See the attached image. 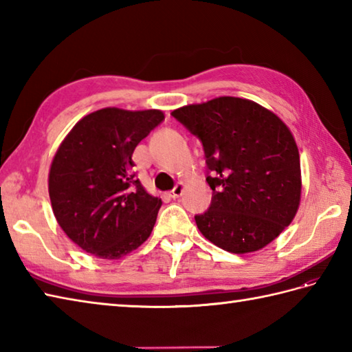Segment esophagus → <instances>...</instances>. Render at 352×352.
I'll return each instance as SVG.
<instances>
[{
	"mask_svg": "<svg viewBox=\"0 0 352 352\" xmlns=\"http://www.w3.org/2000/svg\"><path fill=\"white\" fill-rule=\"evenodd\" d=\"M184 192V183H177L174 189L170 190V197L172 198H180Z\"/></svg>",
	"mask_w": 352,
	"mask_h": 352,
	"instance_id": "1",
	"label": "esophagus"
}]
</instances>
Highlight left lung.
Masks as SVG:
<instances>
[{
  "instance_id": "1",
  "label": "left lung",
  "mask_w": 352,
  "mask_h": 352,
  "mask_svg": "<svg viewBox=\"0 0 352 352\" xmlns=\"http://www.w3.org/2000/svg\"><path fill=\"white\" fill-rule=\"evenodd\" d=\"M203 142L212 204L197 214L206 239L233 254L265 248L294 221L301 164L289 126L251 100L219 96L170 113Z\"/></svg>"
}]
</instances>
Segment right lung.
Returning a JSON list of instances; mask_svg holds the SVG:
<instances>
[{
	"label": "right lung",
	"instance_id": "obj_1",
	"mask_svg": "<svg viewBox=\"0 0 352 352\" xmlns=\"http://www.w3.org/2000/svg\"><path fill=\"white\" fill-rule=\"evenodd\" d=\"M162 110L106 107L72 126L52 159L48 192L58 226L81 250L116 260L149 237L162 199L134 177V148Z\"/></svg>",
	"mask_w": 352,
	"mask_h": 352
}]
</instances>
